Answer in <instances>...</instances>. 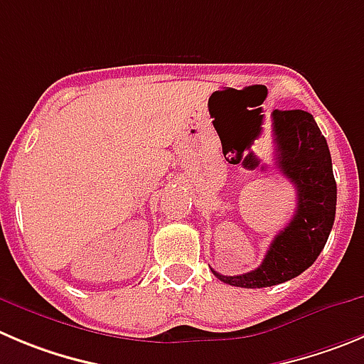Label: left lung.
<instances>
[{"mask_svg":"<svg viewBox=\"0 0 364 364\" xmlns=\"http://www.w3.org/2000/svg\"><path fill=\"white\" fill-rule=\"evenodd\" d=\"M277 166L296 188V212L271 242L262 264L250 273L220 282L246 289L284 284L314 264L327 244L336 217V179L327 140L311 113L273 111Z\"/></svg>","mask_w":364,"mask_h":364,"instance_id":"1","label":"left lung"}]
</instances>
